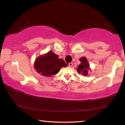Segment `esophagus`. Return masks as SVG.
I'll use <instances>...</instances> for the list:
<instances>
[{
    "label": "esophagus",
    "instance_id": "obj_1",
    "mask_svg": "<svg viewBox=\"0 0 125 125\" xmlns=\"http://www.w3.org/2000/svg\"><path fill=\"white\" fill-rule=\"evenodd\" d=\"M72 65H73V63H72V62L69 63V64H68V66H69V67H72Z\"/></svg>",
    "mask_w": 125,
    "mask_h": 125
}]
</instances>
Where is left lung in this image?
I'll use <instances>...</instances> for the list:
<instances>
[{
  "instance_id": "obj_1",
  "label": "left lung",
  "mask_w": 125,
  "mask_h": 125,
  "mask_svg": "<svg viewBox=\"0 0 125 125\" xmlns=\"http://www.w3.org/2000/svg\"><path fill=\"white\" fill-rule=\"evenodd\" d=\"M80 61L81 63L77 66V72L79 73H82L83 75L87 76L88 74V71L90 70V64H88V60L85 57H82L80 59Z\"/></svg>"
}]
</instances>
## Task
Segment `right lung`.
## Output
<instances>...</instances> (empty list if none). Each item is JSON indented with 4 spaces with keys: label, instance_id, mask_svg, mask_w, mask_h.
Returning a JSON list of instances; mask_svg holds the SVG:
<instances>
[{
    "label": "right lung",
    "instance_id": "right-lung-1",
    "mask_svg": "<svg viewBox=\"0 0 125 125\" xmlns=\"http://www.w3.org/2000/svg\"><path fill=\"white\" fill-rule=\"evenodd\" d=\"M66 66L65 61L59 59L58 55L54 54L52 51L39 56L34 63V67L37 72L46 77L56 74L61 68Z\"/></svg>",
    "mask_w": 125,
    "mask_h": 125
}]
</instances>
